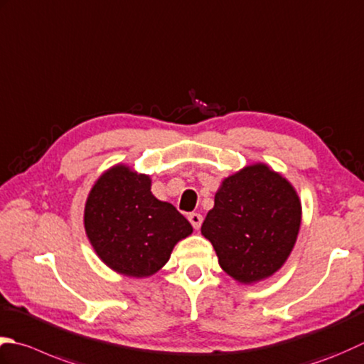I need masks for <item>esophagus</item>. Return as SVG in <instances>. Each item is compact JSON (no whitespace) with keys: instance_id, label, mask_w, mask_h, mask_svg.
Returning a JSON list of instances; mask_svg holds the SVG:
<instances>
[{"instance_id":"1","label":"esophagus","mask_w":364,"mask_h":364,"mask_svg":"<svg viewBox=\"0 0 364 364\" xmlns=\"http://www.w3.org/2000/svg\"><path fill=\"white\" fill-rule=\"evenodd\" d=\"M188 219H189V223L192 224V227H194L196 230L200 229V225H202V220H203L202 215H198V213H191V215L188 216Z\"/></svg>"}]
</instances>
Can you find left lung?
I'll use <instances>...</instances> for the list:
<instances>
[{
	"instance_id": "1",
	"label": "left lung",
	"mask_w": 364,
	"mask_h": 364,
	"mask_svg": "<svg viewBox=\"0 0 364 364\" xmlns=\"http://www.w3.org/2000/svg\"><path fill=\"white\" fill-rule=\"evenodd\" d=\"M300 225L296 189L268 164L255 162L224 178L202 235L215 247L220 268L251 286L279 272Z\"/></svg>"
}]
</instances>
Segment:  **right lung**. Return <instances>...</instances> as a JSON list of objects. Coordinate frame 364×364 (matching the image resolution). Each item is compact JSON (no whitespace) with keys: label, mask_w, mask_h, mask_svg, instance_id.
<instances>
[{"label":"right lung","mask_w":364,"mask_h":364,"mask_svg":"<svg viewBox=\"0 0 364 364\" xmlns=\"http://www.w3.org/2000/svg\"><path fill=\"white\" fill-rule=\"evenodd\" d=\"M85 232L107 267L129 277L158 273L192 225L151 192V178L117 164L97 178L83 213Z\"/></svg>","instance_id":"right-lung-1"}]
</instances>
